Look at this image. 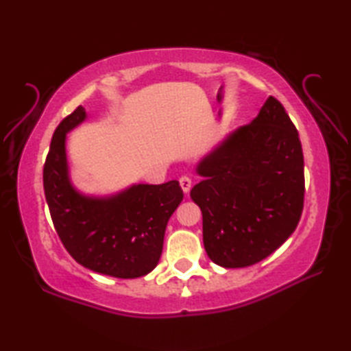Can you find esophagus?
Masks as SVG:
<instances>
[{
  "label": "esophagus",
  "instance_id": "34e87169",
  "mask_svg": "<svg viewBox=\"0 0 351 351\" xmlns=\"http://www.w3.org/2000/svg\"><path fill=\"white\" fill-rule=\"evenodd\" d=\"M192 180H190L189 176H181L180 178V186H181V189H182V192L184 193H189L190 192V189H192Z\"/></svg>",
  "mask_w": 351,
  "mask_h": 351
}]
</instances>
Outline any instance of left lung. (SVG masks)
I'll return each instance as SVG.
<instances>
[{
    "mask_svg": "<svg viewBox=\"0 0 351 351\" xmlns=\"http://www.w3.org/2000/svg\"><path fill=\"white\" fill-rule=\"evenodd\" d=\"M190 198L203 213V243L223 268H246L280 247L304 209L299 133L277 99L229 133L197 164Z\"/></svg>",
    "mask_w": 351,
    "mask_h": 351,
    "instance_id": "left-lung-1",
    "label": "left lung"
}]
</instances>
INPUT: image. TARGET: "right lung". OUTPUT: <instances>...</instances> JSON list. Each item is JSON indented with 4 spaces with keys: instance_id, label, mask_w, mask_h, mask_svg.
Here are the masks:
<instances>
[{
    "instance_id": "obj_1",
    "label": "right lung",
    "mask_w": 351,
    "mask_h": 351,
    "mask_svg": "<svg viewBox=\"0 0 351 351\" xmlns=\"http://www.w3.org/2000/svg\"><path fill=\"white\" fill-rule=\"evenodd\" d=\"M83 106L64 117L52 136L43 187L52 223L77 263L116 278L147 276L159 263L170 217L184 198L176 180L132 184L111 195H88L69 173L66 136L86 121Z\"/></svg>"
}]
</instances>
